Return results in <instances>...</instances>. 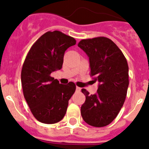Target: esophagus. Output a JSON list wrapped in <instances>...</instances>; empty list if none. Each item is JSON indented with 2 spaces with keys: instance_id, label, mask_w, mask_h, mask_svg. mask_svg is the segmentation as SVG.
Masks as SVG:
<instances>
[{
  "instance_id": "34e87169",
  "label": "esophagus",
  "mask_w": 149,
  "mask_h": 149,
  "mask_svg": "<svg viewBox=\"0 0 149 149\" xmlns=\"http://www.w3.org/2000/svg\"><path fill=\"white\" fill-rule=\"evenodd\" d=\"M81 87L76 86V91H77V92H81Z\"/></svg>"
}]
</instances>
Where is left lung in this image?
I'll use <instances>...</instances> for the list:
<instances>
[{"label": "left lung", "mask_w": 149, "mask_h": 149, "mask_svg": "<svg viewBox=\"0 0 149 149\" xmlns=\"http://www.w3.org/2000/svg\"><path fill=\"white\" fill-rule=\"evenodd\" d=\"M78 47L89 57L90 75L98 82L97 93L82 89L86 101L81 106L82 118L94 127L108 125L123 106L129 85L128 65L118 46L106 37L83 39Z\"/></svg>", "instance_id": "obj_1"}]
</instances>
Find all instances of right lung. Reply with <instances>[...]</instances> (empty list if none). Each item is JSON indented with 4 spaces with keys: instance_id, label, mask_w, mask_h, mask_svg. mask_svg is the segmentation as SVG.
Masks as SVG:
<instances>
[{
    "instance_id": "add662e5",
    "label": "right lung",
    "mask_w": 149,
    "mask_h": 149,
    "mask_svg": "<svg viewBox=\"0 0 149 149\" xmlns=\"http://www.w3.org/2000/svg\"><path fill=\"white\" fill-rule=\"evenodd\" d=\"M75 44V39L60 31H48L33 45L26 56L21 74L24 96L33 115L42 123L62 120L75 92L73 82L61 84L51 76L61 69L65 51Z\"/></svg>"
}]
</instances>
